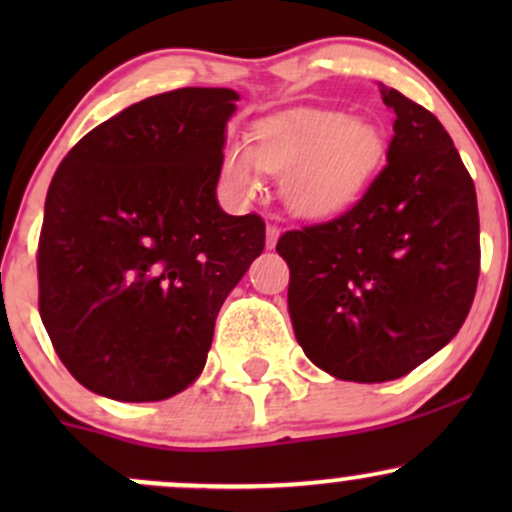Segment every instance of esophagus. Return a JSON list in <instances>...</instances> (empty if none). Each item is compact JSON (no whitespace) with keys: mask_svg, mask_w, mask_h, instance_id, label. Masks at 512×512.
<instances>
[{"mask_svg":"<svg viewBox=\"0 0 512 512\" xmlns=\"http://www.w3.org/2000/svg\"><path fill=\"white\" fill-rule=\"evenodd\" d=\"M276 240H279V228H276L274 223H269V226H267V248H269V250L274 248Z\"/></svg>","mask_w":512,"mask_h":512,"instance_id":"1","label":"esophagus"}]
</instances>
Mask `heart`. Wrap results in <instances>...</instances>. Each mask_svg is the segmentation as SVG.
Listing matches in <instances>:
<instances>
[{"mask_svg":"<svg viewBox=\"0 0 512 512\" xmlns=\"http://www.w3.org/2000/svg\"><path fill=\"white\" fill-rule=\"evenodd\" d=\"M383 158L385 134L378 122L313 110L257 122L252 149L236 144L226 151L223 178L238 192H252L260 170L281 175L286 207L320 219L356 202Z\"/></svg>","mask_w":512,"mask_h":512,"instance_id":"obj_1","label":"heart"}]
</instances>
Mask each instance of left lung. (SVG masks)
Here are the masks:
<instances>
[{
    "instance_id": "8db88e82",
    "label": "left lung",
    "mask_w": 512,
    "mask_h": 512,
    "mask_svg": "<svg viewBox=\"0 0 512 512\" xmlns=\"http://www.w3.org/2000/svg\"><path fill=\"white\" fill-rule=\"evenodd\" d=\"M395 110L385 168L351 209L286 231L298 344L339 380L407 375L460 332L479 281L472 175L424 105L380 84Z\"/></svg>"
}]
</instances>
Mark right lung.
Returning <instances> with one entry per match:
<instances>
[{
  "instance_id": "1",
  "label": "right lung",
  "mask_w": 512,
  "mask_h": 512,
  "mask_svg": "<svg viewBox=\"0 0 512 512\" xmlns=\"http://www.w3.org/2000/svg\"><path fill=\"white\" fill-rule=\"evenodd\" d=\"M231 88H175L79 139L38 240V308L69 373L158 402L202 373L214 322L264 250V221L216 202Z\"/></svg>"
}]
</instances>
